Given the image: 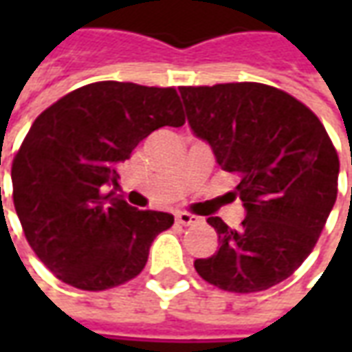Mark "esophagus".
I'll return each instance as SVG.
<instances>
[{"instance_id":"esophagus-1","label":"esophagus","mask_w":352,"mask_h":352,"mask_svg":"<svg viewBox=\"0 0 352 352\" xmlns=\"http://www.w3.org/2000/svg\"><path fill=\"white\" fill-rule=\"evenodd\" d=\"M175 221L179 222V224H183V226H192V224H198L199 219L198 217H194V214L181 211V213L175 214Z\"/></svg>"}]
</instances>
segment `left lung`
I'll list each match as a JSON object with an SVG mask.
<instances>
[{"instance_id":"8db88e82","label":"left lung","mask_w":352,"mask_h":352,"mask_svg":"<svg viewBox=\"0 0 352 352\" xmlns=\"http://www.w3.org/2000/svg\"><path fill=\"white\" fill-rule=\"evenodd\" d=\"M194 135L239 179L245 219L237 230L219 217V249L196 272L228 292H260L302 265L338 198L340 160L313 111L260 82L181 87Z\"/></svg>"}]
</instances>
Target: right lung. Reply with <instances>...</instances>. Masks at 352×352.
<instances>
[{
  "instance_id": "obj_1",
  "label": "right lung",
  "mask_w": 352,
  "mask_h": 352,
  "mask_svg": "<svg viewBox=\"0 0 352 352\" xmlns=\"http://www.w3.org/2000/svg\"><path fill=\"white\" fill-rule=\"evenodd\" d=\"M184 115L175 88L103 80L77 88L35 118L12 160V199L37 258L80 290H105L145 267L173 214L116 198L118 164Z\"/></svg>"
}]
</instances>
